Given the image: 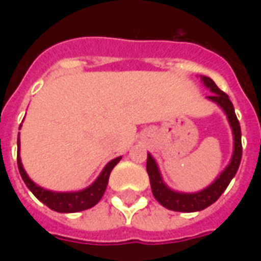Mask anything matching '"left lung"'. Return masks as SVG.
I'll use <instances>...</instances> for the list:
<instances>
[{
  "mask_svg": "<svg viewBox=\"0 0 261 261\" xmlns=\"http://www.w3.org/2000/svg\"><path fill=\"white\" fill-rule=\"evenodd\" d=\"M201 80L205 84V86H208L214 92L211 96H208V99H211L215 103H218L219 106L224 109L226 116H228L230 127H232V131H233L235 148H233V155H232V159H230V164L219 175L218 179L214 181L211 186L204 189L202 192L193 193V194L172 192L170 189L165 186L164 181L161 179V175H159L158 166L155 164L152 156L148 153L147 172L148 176H149V181H151V189H152L153 197L165 208L172 210V211H179V213H196V211H201L204 208L210 207L213 202L217 201L219 197H221V194L226 190V187L230 183V180L233 179V176L236 175L242 159L241 124H239V120L236 117L235 109H233V105L230 102L229 96L224 91H221L211 78L201 76Z\"/></svg>",
  "mask_w": 261,
  "mask_h": 261,
  "instance_id": "left-lung-1",
  "label": "left lung"
}]
</instances>
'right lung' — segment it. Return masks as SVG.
Instances as JSON below:
<instances>
[{"mask_svg": "<svg viewBox=\"0 0 261 261\" xmlns=\"http://www.w3.org/2000/svg\"><path fill=\"white\" fill-rule=\"evenodd\" d=\"M18 145H19V141H18ZM119 158L110 161L105 169L102 170L100 176L97 177L95 183L89 186L85 190L76 193H54L48 192V190H44L42 187L36 186L33 181L28 177L26 172L22 168V162H20L19 155H18V169H19V173L22 176V179L25 181V185L28 186V189L31 190L35 196L43 202L46 204L48 208H51L53 211H57V213H78V211H84V210H88V208H92L93 205H96L97 202L100 201V198L105 194V190L108 187L109 183V176H110V172L113 169L116 165L119 164Z\"/></svg>", "mask_w": 261, "mask_h": 261, "instance_id": "add662e5", "label": "right lung"}]
</instances>
